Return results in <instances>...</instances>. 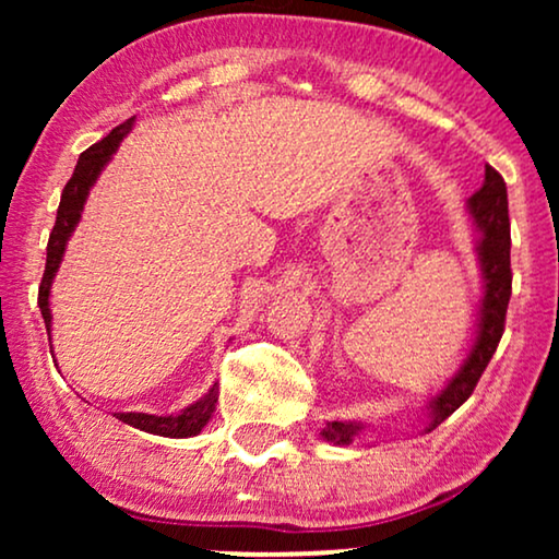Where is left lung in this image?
<instances>
[{
    "label": "left lung",
    "instance_id": "obj_1",
    "mask_svg": "<svg viewBox=\"0 0 559 559\" xmlns=\"http://www.w3.org/2000/svg\"><path fill=\"white\" fill-rule=\"evenodd\" d=\"M468 213L476 221L480 239L476 241V254L484 274V297H480L476 341L461 364V369L448 381L440 394L430 400V425L427 432L453 415L476 389L480 373L496 354L507 323V308L511 297V231H509V198L507 182L491 165H486V180L480 190L468 198ZM364 430L361 423H328L320 435L335 445H350Z\"/></svg>",
    "mask_w": 559,
    "mask_h": 559
}]
</instances>
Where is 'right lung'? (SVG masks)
<instances>
[{
	"instance_id": "add662e5",
	"label": "right lung",
	"mask_w": 559,
	"mask_h": 559,
	"mask_svg": "<svg viewBox=\"0 0 559 559\" xmlns=\"http://www.w3.org/2000/svg\"><path fill=\"white\" fill-rule=\"evenodd\" d=\"M134 124V117L127 119L124 124H119L117 129H111L109 134L104 136L102 142H96L94 147H88L83 155L79 157V165L71 175V180L66 182L63 195H60V205H58V216H56V226L50 231V241H48V259H45V274L40 282V295H37V305H40L45 328H48V338H50V287L52 280H56V272L60 262H63L66 254V243L71 239V234L79 226L81 213H83V203H86L88 190L94 188V182L106 163L114 157L119 142L129 134V129ZM218 402V389L213 384V389L205 396H201L195 404H190L178 415H167V417H157V415H147V412H117V419H121L124 425H132L142 432H152V435H163V438H190V435H198L209 425V419L216 409Z\"/></svg>"
}]
</instances>
